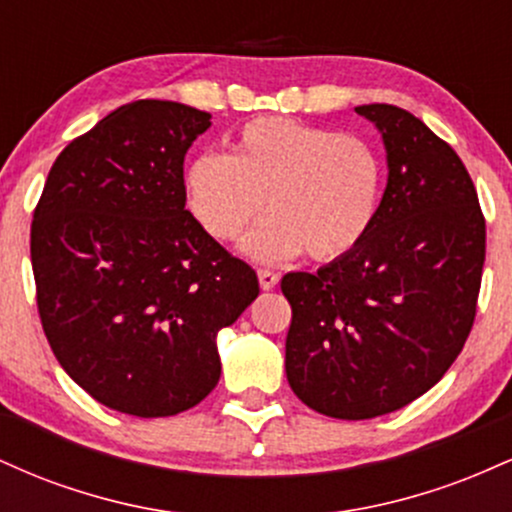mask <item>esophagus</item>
<instances>
[{
	"label": "esophagus",
	"instance_id": "esophagus-1",
	"mask_svg": "<svg viewBox=\"0 0 512 512\" xmlns=\"http://www.w3.org/2000/svg\"><path fill=\"white\" fill-rule=\"evenodd\" d=\"M257 276H260V286L264 291L274 289L279 284V274L272 272V269H257Z\"/></svg>",
	"mask_w": 512,
	"mask_h": 512
}]
</instances>
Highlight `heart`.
I'll return each instance as SVG.
<instances>
[{"label":"heart","instance_id":"b5f03b06","mask_svg":"<svg viewBox=\"0 0 512 512\" xmlns=\"http://www.w3.org/2000/svg\"><path fill=\"white\" fill-rule=\"evenodd\" d=\"M385 156L363 134L260 117L240 127L228 154H202L187 166V209L211 238L245 240L255 260L308 255L332 262L366 240L385 192Z\"/></svg>","mask_w":512,"mask_h":512}]
</instances>
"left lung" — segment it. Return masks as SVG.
<instances>
[{
	"mask_svg": "<svg viewBox=\"0 0 512 512\" xmlns=\"http://www.w3.org/2000/svg\"><path fill=\"white\" fill-rule=\"evenodd\" d=\"M383 132L387 187L361 245L291 272L286 378L332 419H375L431 390L460 356L481 289L486 221L452 146L397 105H358Z\"/></svg>",
	"mask_w": 512,
	"mask_h": 512,
	"instance_id": "1",
	"label": "left lung"
}]
</instances>
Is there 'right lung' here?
I'll return each instance as SVG.
<instances>
[{
  "instance_id": "1",
  "label": "right lung",
  "mask_w": 512,
  "mask_h": 512,
  "mask_svg": "<svg viewBox=\"0 0 512 512\" xmlns=\"http://www.w3.org/2000/svg\"><path fill=\"white\" fill-rule=\"evenodd\" d=\"M209 113L134 101L64 146L33 211L35 301L52 354L122 414L195 407L221 375L216 334L260 293L185 209L182 163Z\"/></svg>"
}]
</instances>
